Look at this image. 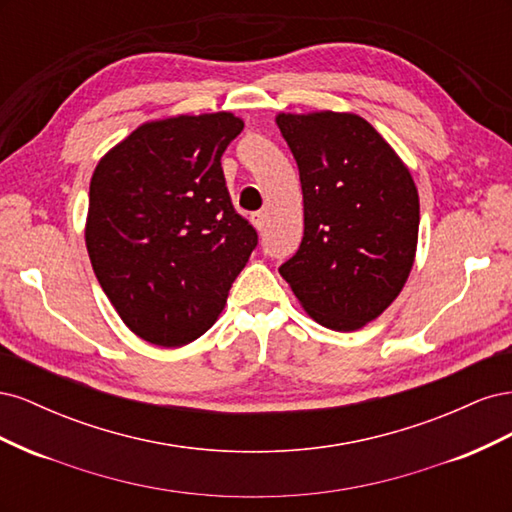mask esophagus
<instances>
[{
	"instance_id": "1",
	"label": "esophagus",
	"mask_w": 512,
	"mask_h": 512,
	"mask_svg": "<svg viewBox=\"0 0 512 512\" xmlns=\"http://www.w3.org/2000/svg\"><path fill=\"white\" fill-rule=\"evenodd\" d=\"M252 222H254V226L258 230H265V226H267V211H256L252 215Z\"/></svg>"
}]
</instances>
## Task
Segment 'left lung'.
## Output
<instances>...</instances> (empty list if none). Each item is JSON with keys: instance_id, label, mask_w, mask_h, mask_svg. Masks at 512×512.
<instances>
[{"instance_id": "8db88e82", "label": "left lung", "mask_w": 512, "mask_h": 512, "mask_svg": "<svg viewBox=\"0 0 512 512\" xmlns=\"http://www.w3.org/2000/svg\"><path fill=\"white\" fill-rule=\"evenodd\" d=\"M299 166L303 239L280 267L301 307L333 331L376 320L404 288L418 243L408 166L354 113H280Z\"/></svg>"}]
</instances>
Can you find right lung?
Here are the masks:
<instances>
[{"instance_id":"right-lung-1","label":"right lung","mask_w":512,"mask_h":512,"mask_svg":"<svg viewBox=\"0 0 512 512\" xmlns=\"http://www.w3.org/2000/svg\"><path fill=\"white\" fill-rule=\"evenodd\" d=\"M241 130L226 111L147 121L91 175V267L123 324L149 344L179 348L207 333L258 243L220 164Z\"/></svg>"}]
</instances>
